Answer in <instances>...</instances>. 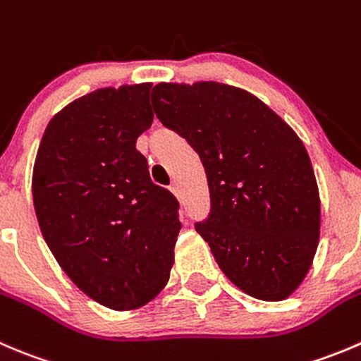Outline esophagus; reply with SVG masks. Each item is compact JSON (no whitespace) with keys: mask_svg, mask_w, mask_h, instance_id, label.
<instances>
[{"mask_svg":"<svg viewBox=\"0 0 361 361\" xmlns=\"http://www.w3.org/2000/svg\"><path fill=\"white\" fill-rule=\"evenodd\" d=\"M170 191L176 196H179V185H177V182H172V184H170Z\"/></svg>","mask_w":361,"mask_h":361,"instance_id":"1","label":"esophagus"}]
</instances>
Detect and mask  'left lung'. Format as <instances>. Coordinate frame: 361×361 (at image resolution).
<instances>
[{
	"mask_svg": "<svg viewBox=\"0 0 361 361\" xmlns=\"http://www.w3.org/2000/svg\"><path fill=\"white\" fill-rule=\"evenodd\" d=\"M151 99L202 159L210 214L195 228L224 276L258 300L290 297L312 265L321 226L298 135L255 94L219 82H161Z\"/></svg>",
	"mask_w": 361,
	"mask_h": 361,
	"instance_id": "8db88e82",
	"label": "left lung"
}]
</instances>
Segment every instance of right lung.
<instances>
[{"label": "right lung", "mask_w": 361, "mask_h": 361, "mask_svg": "<svg viewBox=\"0 0 361 361\" xmlns=\"http://www.w3.org/2000/svg\"><path fill=\"white\" fill-rule=\"evenodd\" d=\"M151 84L103 87L45 128L33 169L42 235L61 269L114 310L145 305L166 286L179 202L149 177L137 138L152 124Z\"/></svg>", "instance_id": "add662e5"}]
</instances>
